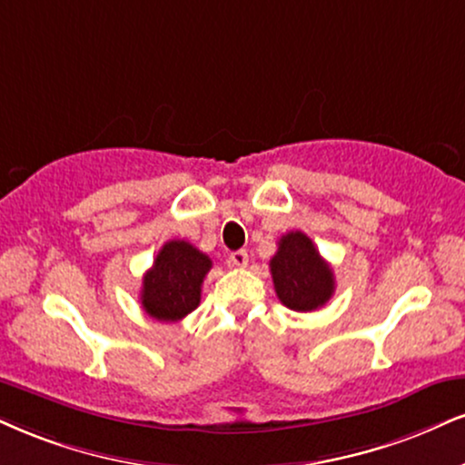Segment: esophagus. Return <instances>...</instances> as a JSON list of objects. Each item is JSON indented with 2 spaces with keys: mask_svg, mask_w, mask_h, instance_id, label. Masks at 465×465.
<instances>
[{
  "mask_svg": "<svg viewBox=\"0 0 465 465\" xmlns=\"http://www.w3.org/2000/svg\"><path fill=\"white\" fill-rule=\"evenodd\" d=\"M231 265H234V267H245L248 265V252L245 250H237V252H232L231 254Z\"/></svg>",
  "mask_w": 465,
  "mask_h": 465,
  "instance_id": "34e87169",
  "label": "esophagus"
}]
</instances>
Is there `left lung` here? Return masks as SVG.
I'll list each match as a JSON object with an SVG mask.
<instances>
[{"label": "left lung", "instance_id": "1", "mask_svg": "<svg viewBox=\"0 0 465 465\" xmlns=\"http://www.w3.org/2000/svg\"><path fill=\"white\" fill-rule=\"evenodd\" d=\"M269 269L278 300L291 311L312 312L334 295V272L302 231H291L280 239Z\"/></svg>", "mask_w": 465, "mask_h": 465}]
</instances>
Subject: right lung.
<instances>
[{
  "label": "right lung",
  "mask_w": 465,
  "mask_h": 465,
  "mask_svg": "<svg viewBox=\"0 0 465 465\" xmlns=\"http://www.w3.org/2000/svg\"><path fill=\"white\" fill-rule=\"evenodd\" d=\"M213 262L192 243L174 242L163 243L153 267L142 280V308L148 317L165 321H181L196 311L200 303L204 276Z\"/></svg>",
  "instance_id": "add662e5"
}]
</instances>
